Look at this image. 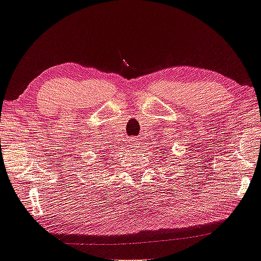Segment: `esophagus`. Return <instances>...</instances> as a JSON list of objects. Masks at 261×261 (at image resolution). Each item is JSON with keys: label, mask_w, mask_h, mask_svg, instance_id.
I'll return each instance as SVG.
<instances>
[{"label": "esophagus", "mask_w": 261, "mask_h": 261, "mask_svg": "<svg viewBox=\"0 0 261 261\" xmlns=\"http://www.w3.org/2000/svg\"><path fill=\"white\" fill-rule=\"evenodd\" d=\"M140 146H141V142L140 141H136L135 144H133V147H134V148H140Z\"/></svg>", "instance_id": "esophagus-1"}]
</instances>
